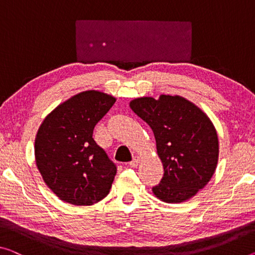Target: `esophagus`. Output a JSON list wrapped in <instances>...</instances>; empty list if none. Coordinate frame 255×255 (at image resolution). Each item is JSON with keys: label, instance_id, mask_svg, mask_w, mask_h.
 Listing matches in <instances>:
<instances>
[{"label": "esophagus", "instance_id": "1", "mask_svg": "<svg viewBox=\"0 0 255 255\" xmlns=\"http://www.w3.org/2000/svg\"><path fill=\"white\" fill-rule=\"evenodd\" d=\"M139 162H140V157H139V156H134V157L132 158V160H131V162L128 163V164H130V166L135 167V166L139 164Z\"/></svg>", "mask_w": 255, "mask_h": 255}]
</instances>
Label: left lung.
<instances>
[{
  "mask_svg": "<svg viewBox=\"0 0 255 255\" xmlns=\"http://www.w3.org/2000/svg\"><path fill=\"white\" fill-rule=\"evenodd\" d=\"M133 112L154 132L164 175L152 193L165 203H181L203 189L217 168L219 140L202 109L180 96L136 98Z\"/></svg>",
  "mask_w": 255,
  "mask_h": 255,
  "instance_id": "obj_1",
  "label": "left lung"
}]
</instances>
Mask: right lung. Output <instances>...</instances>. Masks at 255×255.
Masks as SVG:
<instances>
[{
	"label": "right lung",
	"mask_w": 255,
	"mask_h": 255,
	"mask_svg": "<svg viewBox=\"0 0 255 255\" xmlns=\"http://www.w3.org/2000/svg\"><path fill=\"white\" fill-rule=\"evenodd\" d=\"M116 99L90 90L69 98L43 121L35 160L43 180L61 201L92 205L112 188L116 165L93 140V128Z\"/></svg>",
	"instance_id": "1"
}]
</instances>
